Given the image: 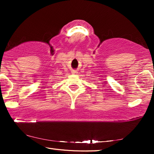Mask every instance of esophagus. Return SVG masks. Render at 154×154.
<instances>
[{"mask_svg":"<svg viewBox=\"0 0 154 154\" xmlns=\"http://www.w3.org/2000/svg\"><path fill=\"white\" fill-rule=\"evenodd\" d=\"M72 73H73V74H77L78 72H77V71L73 70V71H72Z\"/></svg>","mask_w":154,"mask_h":154,"instance_id":"34e87169","label":"esophagus"}]
</instances>
